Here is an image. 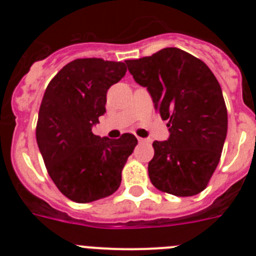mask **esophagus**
Listing matches in <instances>:
<instances>
[{"label": "esophagus", "instance_id": "34e87169", "mask_svg": "<svg viewBox=\"0 0 256 256\" xmlns=\"http://www.w3.org/2000/svg\"><path fill=\"white\" fill-rule=\"evenodd\" d=\"M138 142H140V144H148V140H146V138H141V137H138Z\"/></svg>", "mask_w": 256, "mask_h": 256}]
</instances>
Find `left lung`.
Listing matches in <instances>:
<instances>
[{"mask_svg":"<svg viewBox=\"0 0 256 256\" xmlns=\"http://www.w3.org/2000/svg\"><path fill=\"white\" fill-rule=\"evenodd\" d=\"M126 64L169 122V138L152 144L151 183L174 196L198 195L218 166L227 136V108L216 76L204 61L177 47Z\"/></svg>","mask_w":256,"mask_h":256,"instance_id":"left-lung-1","label":"left lung"}]
</instances>
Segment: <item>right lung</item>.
<instances>
[{"instance_id": "right-lung-1", "label": "right lung", "mask_w": 256, "mask_h": 256, "mask_svg": "<svg viewBox=\"0 0 256 256\" xmlns=\"http://www.w3.org/2000/svg\"><path fill=\"white\" fill-rule=\"evenodd\" d=\"M124 62L76 58L52 78L38 114L37 144L47 172L62 195L86 204L112 195L137 138L94 134L106 112V94L126 76Z\"/></svg>"}]
</instances>
